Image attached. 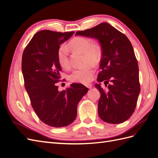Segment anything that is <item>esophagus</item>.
Segmentation results:
<instances>
[{
	"label": "esophagus",
	"instance_id": "1",
	"mask_svg": "<svg viewBox=\"0 0 158 158\" xmlns=\"http://www.w3.org/2000/svg\"><path fill=\"white\" fill-rule=\"evenodd\" d=\"M86 86L88 88H91L92 86V85L91 84H86Z\"/></svg>",
	"mask_w": 158,
	"mask_h": 158
}]
</instances>
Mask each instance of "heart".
<instances>
[{
	"label": "heart",
	"instance_id": "1",
	"mask_svg": "<svg viewBox=\"0 0 158 158\" xmlns=\"http://www.w3.org/2000/svg\"><path fill=\"white\" fill-rule=\"evenodd\" d=\"M70 47L75 50L84 53V62L86 64L83 67L72 71L69 76L71 82L87 84L91 80L94 73V64H97L101 58V50L96 44H92L90 40L85 37H76L69 42ZM69 50L68 46L62 44L57 50V59L59 64L64 69H69L70 61Z\"/></svg>",
	"mask_w": 158,
	"mask_h": 158
}]
</instances>
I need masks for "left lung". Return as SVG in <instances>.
Segmentation results:
<instances>
[{
	"mask_svg": "<svg viewBox=\"0 0 158 158\" xmlns=\"http://www.w3.org/2000/svg\"><path fill=\"white\" fill-rule=\"evenodd\" d=\"M76 35L96 38L101 46V71L97 81L104 82L107 89L95 84L101 93L100 118L109 123L126 121L134 112L140 92L138 64L130 41L107 23L78 31Z\"/></svg>",
	"mask_w": 158,
	"mask_h": 158,
	"instance_id": "1",
	"label": "left lung"
}]
</instances>
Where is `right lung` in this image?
I'll return each mask as SVG.
<instances>
[{
  "instance_id": "obj_1",
  "label": "right lung",
  "mask_w": 158,
  "mask_h": 158,
  "mask_svg": "<svg viewBox=\"0 0 158 158\" xmlns=\"http://www.w3.org/2000/svg\"><path fill=\"white\" fill-rule=\"evenodd\" d=\"M73 34V31H40L32 37L23 54L24 87L32 107L40 120L51 127H61L73 122L78 102L88 90L82 84H72L61 92L56 86L62 70L57 50Z\"/></svg>"
}]
</instances>
